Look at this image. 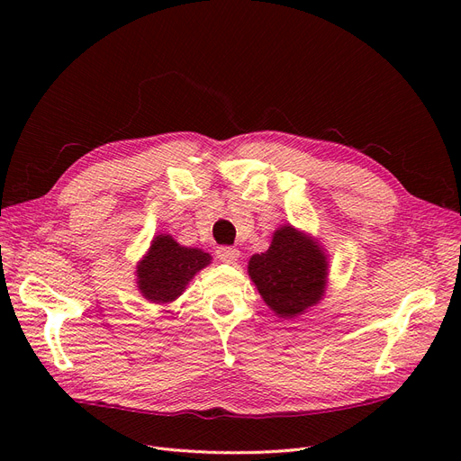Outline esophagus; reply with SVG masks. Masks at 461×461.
I'll use <instances>...</instances> for the list:
<instances>
[{
  "mask_svg": "<svg viewBox=\"0 0 461 461\" xmlns=\"http://www.w3.org/2000/svg\"><path fill=\"white\" fill-rule=\"evenodd\" d=\"M216 258L221 259V261H224V263H233L239 258V250L233 249V247H218Z\"/></svg>",
  "mask_w": 461,
  "mask_h": 461,
  "instance_id": "obj_1",
  "label": "esophagus"
}]
</instances>
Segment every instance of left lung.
<instances>
[{
	"instance_id": "1",
	"label": "left lung",
	"mask_w": 461,
	"mask_h": 461,
	"mask_svg": "<svg viewBox=\"0 0 461 461\" xmlns=\"http://www.w3.org/2000/svg\"><path fill=\"white\" fill-rule=\"evenodd\" d=\"M249 275L271 310L280 318H295L323 297L327 258L312 239L284 226L267 252L250 258Z\"/></svg>"
}]
</instances>
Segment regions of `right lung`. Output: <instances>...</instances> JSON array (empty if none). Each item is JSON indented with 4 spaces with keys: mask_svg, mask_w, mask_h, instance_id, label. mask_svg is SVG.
<instances>
[{
    "mask_svg": "<svg viewBox=\"0 0 461 461\" xmlns=\"http://www.w3.org/2000/svg\"><path fill=\"white\" fill-rule=\"evenodd\" d=\"M209 263V254L179 247L169 235H158L138 265V287L151 303H169L177 299L190 278Z\"/></svg>",
    "mask_w": 461,
    "mask_h": 461,
    "instance_id": "right-lung-1",
    "label": "right lung"
}]
</instances>
